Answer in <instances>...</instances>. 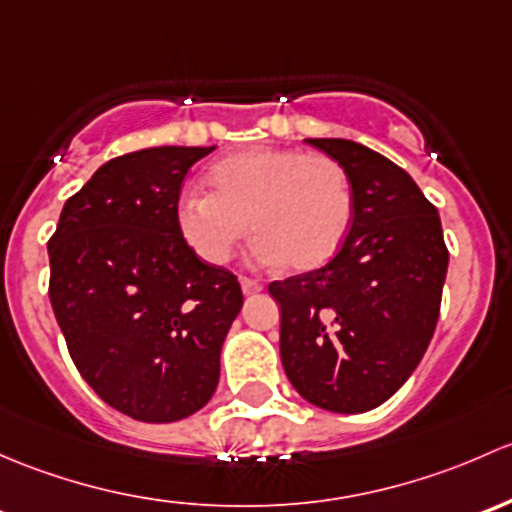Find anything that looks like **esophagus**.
Returning a JSON list of instances; mask_svg holds the SVG:
<instances>
[{
    "mask_svg": "<svg viewBox=\"0 0 512 512\" xmlns=\"http://www.w3.org/2000/svg\"><path fill=\"white\" fill-rule=\"evenodd\" d=\"M241 291L244 295H254V293H261L263 291V283L256 281V278H241Z\"/></svg>",
    "mask_w": 512,
    "mask_h": 512,
    "instance_id": "1",
    "label": "esophagus"
}]
</instances>
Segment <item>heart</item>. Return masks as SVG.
I'll return each instance as SVG.
<instances>
[{
  "label": "heart",
  "mask_w": 512,
  "mask_h": 512,
  "mask_svg": "<svg viewBox=\"0 0 512 512\" xmlns=\"http://www.w3.org/2000/svg\"><path fill=\"white\" fill-rule=\"evenodd\" d=\"M207 192H184L177 226L202 261L224 266L251 229L258 263L313 271L333 261L355 219L342 162L281 147H251L209 170Z\"/></svg>",
  "instance_id": "b5f03b06"
}]
</instances>
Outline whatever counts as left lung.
Wrapping results in <instances>:
<instances>
[{
  "label": "left lung",
  "instance_id": "left-lung-1",
  "mask_svg": "<svg viewBox=\"0 0 512 512\" xmlns=\"http://www.w3.org/2000/svg\"><path fill=\"white\" fill-rule=\"evenodd\" d=\"M305 142L342 162L355 219L333 261L268 286L281 305V362L315 407L370 412L434 337L449 249L439 212L402 167L360 142Z\"/></svg>",
  "mask_w": 512,
  "mask_h": 512
}]
</instances>
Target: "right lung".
Masks as SVG:
<instances>
[{
  "label": "right lung",
  "instance_id": "1",
  "mask_svg": "<svg viewBox=\"0 0 512 512\" xmlns=\"http://www.w3.org/2000/svg\"><path fill=\"white\" fill-rule=\"evenodd\" d=\"M214 147H147L105 162L49 241V298L93 392L147 424L192 416L219 384L244 305L231 271L202 261L177 226L184 175Z\"/></svg>",
  "mask_w": 512,
  "mask_h": 512
}]
</instances>
